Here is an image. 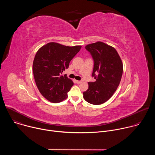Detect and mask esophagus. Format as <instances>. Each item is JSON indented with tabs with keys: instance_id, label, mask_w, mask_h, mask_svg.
Instances as JSON below:
<instances>
[{
	"instance_id": "1",
	"label": "esophagus",
	"mask_w": 155,
	"mask_h": 155,
	"mask_svg": "<svg viewBox=\"0 0 155 155\" xmlns=\"http://www.w3.org/2000/svg\"><path fill=\"white\" fill-rule=\"evenodd\" d=\"M75 81H76L77 84H80V83H81V81H79V80H76Z\"/></svg>"
}]
</instances>
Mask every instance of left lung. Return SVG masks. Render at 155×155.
Instances as JSON below:
<instances>
[{
	"label": "left lung",
	"instance_id": "left-lung-1",
	"mask_svg": "<svg viewBox=\"0 0 155 155\" xmlns=\"http://www.w3.org/2000/svg\"><path fill=\"white\" fill-rule=\"evenodd\" d=\"M85 48L94 60L92 76L96 80L88 83V89L83 98L88 103L100 105L111 97L120 84L123 71L122 61L112 46L97 41L87 45Z\"/></svg>",
	"mask_w": 155,
	"mask_h": 155
}]
</instances>
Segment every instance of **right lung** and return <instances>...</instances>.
<instances>
[{"label": "right lung", "instance_id": "obj_1", "mask_svg": "<svg viewBox=\"0 0 155 155\" xmlns=\"http://www.w3.org/2000/svg\"><path fill=\"white\" fill-rule=\"evenodd\" d=\"M81 48L50 42L37 51L32 65L34 77L40 93L50 102H60L68 97L74 83L62 72Z\"/></svg>", "mask_w": 155, "mask_h": 155}]
</instances>
